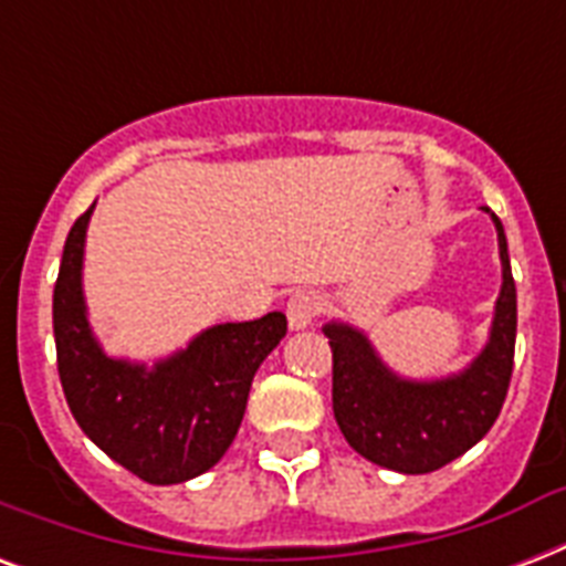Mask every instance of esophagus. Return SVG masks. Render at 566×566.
Segmentation results:
<instances>
[{
  "instance_id": "34e87169",
  "label": "esophagus",
  "mask_w": 566,
  "mask_h": 566,
  "mask_svg": "<svg viewBox=\"0 0 566 566\" xmlns=\"http://www.w3.org/2000/svg\"><path fill=\"white\" fill-rule=\"evenodd\" d=\"M323 311V296L317 291H296L287 302V323L291 328H308Z\"/></svg>"
}]
</instances>
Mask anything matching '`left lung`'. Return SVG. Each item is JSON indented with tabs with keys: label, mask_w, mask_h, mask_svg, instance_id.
Returning a JSON list of instances; mask_svg holds the SVG:
<instances>
[{
	"label": "left lung",
	"mask_w": 566,
	"mask_h": 566,
	"mask_svg": "<svg viewBox=\"0 0 566 566\" xmlns=\"http://www.w3.org/2000/svg\"><path fill=\"white\" fill-rule=\"evenodd\" d=\"M500 231L502 293L491 344L461 376L443 381H405L378 361L361 332L328 323L332 408L346 443L367 461L396 473L440 470L491 431L505 402L517 340V287L511 275L505 229Z\"/></svg>",
	"instance_id": "obj_1"
}]
</instances>
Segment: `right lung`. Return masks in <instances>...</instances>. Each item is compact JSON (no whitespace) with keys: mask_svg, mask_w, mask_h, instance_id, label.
I'll return each mask as SVG.
<instances>
[{"mask_svg":"<svg viewBox=\"0 0 566 566\" xmlns=\"http://www.w3.org/2000/svg\"><path fill=\"white\" fill-rule=\"evenodd\" d=\"M93 205L66 234L52 296L57 376L82 431L149 484H179L211 470L238 434L255 370L287 332L273 311L252 323H222L185 353L146 370L114 361L93 340L82 296L84 231Z\"/></svg>","mask_w":566,"mask_h":566,"instance_id":"add662e5","label":"right lung"}]
</instances>
